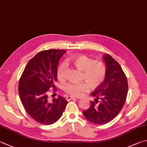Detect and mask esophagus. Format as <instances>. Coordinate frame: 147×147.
Returning <instances> with one entry per match:
<instances>
[{
    "instance_id": "obj_1",
    "label": "esophagus",
    "mask_w": 147,
    "mask_h": 147,
    "mask_svg": "<svg viewBox=\"0 0 147 147\" xmlns=\"http://www.w3.org/2000/svg\"><path fill=\"white\" fill-rule=\"evenodd\" d=\"M74 99H76V98H74V97H71V96H67V97H66V100H67V101H69L70 100Z\"/></svg>"
}]
</instances>
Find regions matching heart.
Returning <instances> with one entry per match:
<instances>
[{"mask_svg":"<svg viewBox=\"0 0 147 147\" xmlns=\"http://www.w3.org/2000/svg\"><path fill=\"white\" fill-rule=\"evenodd\" d=\"M69 61L80 71H83L82 80L85 82L79 83H68L64 87L66 94L73 97H80L87 92L89 87L92 90L98 88L105 82L107 74V67L105 63L95 61L84 55H79L71 57ZM67 68L64 62L58 65L57 76L58 79L64 78L65 72Z\"/></svg>","mask_w":147,"mask_h":147,"instance_id":"heart-1","label":"heart"}]
</instances>
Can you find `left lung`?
I'll return each mask as SVG.
<instances>
[{"mask_svg": "<svg viewBox=\"0 0 147 147\" xmlns=\"http://www.w3.org/2000/svg\"><path fill=\"white\" fill-rule=\"evenodd\" d=\"M103 59L107 67L105 80L91 93L96 98L95 101H90L89 108L83 111L86 119L98 125L107 123L118 115L125 104L128 90L127 77L121 66L109 54Z\"/></svg>", "mask_w": 147, "mask_h": 147, "instance_id": "8db88e82", "label": "left lung"}]
</instances>
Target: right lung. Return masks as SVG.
I'll return each instance as SVG.
<instances>
[{
	"label": "right lung",
	"mask_w": 147,
	"mask_h": 147,
	"mask_svg": "<svg viewBox=\"0 0 147 147\" xmlns=\"http://www.w3.org/2000/svg\"><path fill=\"white\" fill-rule=\"evenodd\" d=\"M65 50L41 51L30 59L25 66L18 83V92L23 106L27 113L43 125H51L62 115L67 101L62 96L48 100L49 89L57 91L54 82H57L59 60Z\"/></svg>",
	"instance_id": "obj_1"
}]
</instances>
